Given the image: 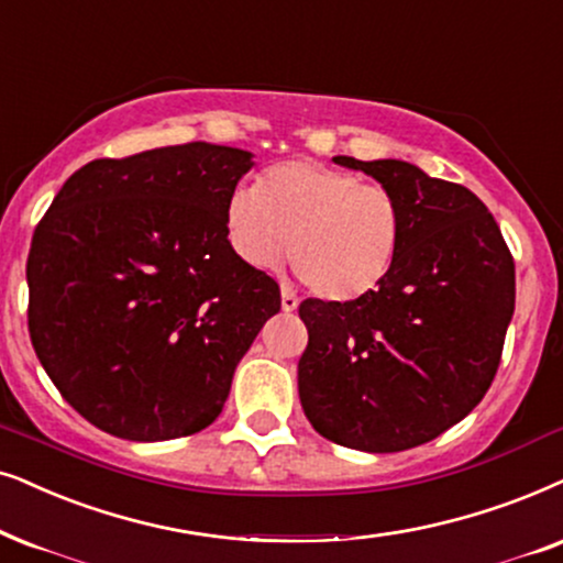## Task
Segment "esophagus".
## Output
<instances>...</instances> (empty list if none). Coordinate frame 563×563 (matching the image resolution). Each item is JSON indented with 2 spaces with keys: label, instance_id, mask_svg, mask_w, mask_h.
<instances>
[{
  "label": "esophagus",
  "instance_id": "1",
  "mask_svg": "<svg viewBox=\"0 0 563 563\" xmlns=\"http://www.w3.org/2000/svg\"><path fill=\"white\" fill-rule=\"evenodd\" d=\"M297 305H299L297 291L291 289L289 284H284V287H282V310H284V312H295Z\"/></svg>",
  "mask_w": 563,
  "mask_h": 563
}]
</instances>
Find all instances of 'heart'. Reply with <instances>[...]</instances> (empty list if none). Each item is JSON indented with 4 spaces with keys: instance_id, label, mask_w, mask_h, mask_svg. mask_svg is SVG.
Segmentation results:
<instances>
[{
    "instance_id": "b5f03b06",
    "label": "heart",
    "mask_w": 563,
    "mask_h": 563,
    "mask_svg": "<svg viewBox=\"0 0 563 563\" xmlns=\"http://www.w3.org/2000/svg\"><path fill=\"white\" fill-rule=\"evenodd\" d=\"M224 232L243 264L274 272L287 258L323 299L349 302L388 279L404 243V209L388 188L312 159H289L258 188H232Z\"/></svg>"
}]
</instances>
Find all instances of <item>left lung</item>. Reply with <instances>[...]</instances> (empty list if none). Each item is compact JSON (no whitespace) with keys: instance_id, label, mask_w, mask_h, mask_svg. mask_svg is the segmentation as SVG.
<instances>
[{"instance_id":"8db88e82","label":"left lung","mask_w":563,"mask_h":563,"mask_svg":"<svg viewBox=\"0 0 563 563\" xmlns=\"http://www.w3.org/2000/svg\"><path fill=\"white\" fill-rule=\"evenodd\" d=\"M404 209L388 279L349 302L305 299L297 364L305 416L325 440L400 452L463 421L486 396L515 312V261L486 203L404 159L333 157Z\"/></svg>"}]
</instances>
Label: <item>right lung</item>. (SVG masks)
<instances>
[{
    "instance_id": "obj_1",
    "label": "right lung",
    "mask_w": 563,
    "mask_h": 563,
    "mask_svg": "<svg viewBox=\"0 0 563 563\" xmlns=\"http://www.w3.org/2000/svg\"><path fill=\"white\" fill-rule=\"evenodd\" d=\"M253 155L191 142L71 175L35 228L27 328L64 400L131 442L207 429L232 375L282 308L238 258L224 203Z\"/></svg>"
}]
</instances>
